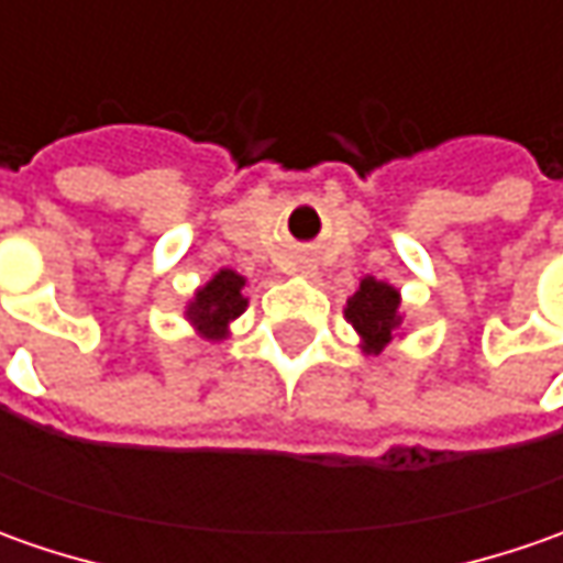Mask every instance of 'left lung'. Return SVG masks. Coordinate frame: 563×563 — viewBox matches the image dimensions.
Wrapping results in <instances>:
<instances>
[{"instance_id": "8db88e82", "label": "left lung", "mask_w": 563, "mask_h": 563, "mask_svg": "<svg viewBox=\"0 0 563 563\" xmlns=\"http://www.w3.org/2000/svg\"><path fill=\"white\" fill-rule=\"evenodd\" d=\"M400 294L385 285V282H376V278H363L360 288L354 291V297L347 300V310L344 316L351 319V325L357 329L360 338H363V347L366 354H378L395 329L400 325Z\"/></svg>"}]
</instances>
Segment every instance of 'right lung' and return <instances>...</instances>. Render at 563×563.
<instances>
[{
	"instance_id": "1",
	"label": "right lung",
	"mask_w": 563,
	"mask_h": 563,
	"mask_svg": "<svg viewBox=\"0 0 563 563\" xmlns=\"http://www.w3.org/2000/svg\"><path fill=\"white\" fill-rule=\"evenodd\" d=\"M244 278L238 272L222 269L206 288L197 291V300L187 307V319L203 332L206 338H225L228 322L244 313Z\"/></svg>"
}]
</instances>
